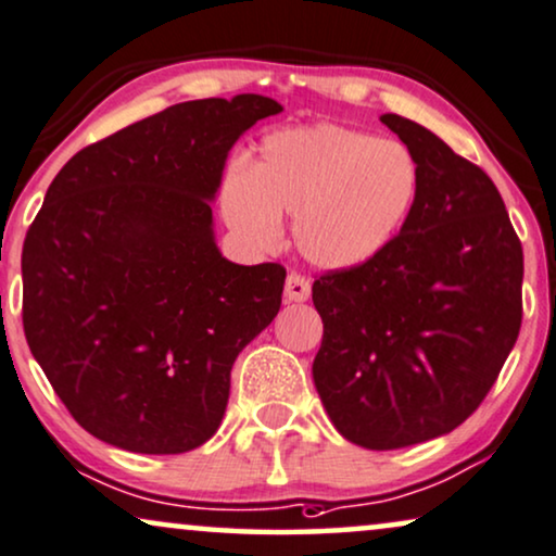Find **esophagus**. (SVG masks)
<instances>
[{
    "label": "esophagus",
    "mask_w": 556,
    "mask_h": 556,
    "mask_svg": "<svg viewBox=\"0 0 556 556\" xmlns=\"http://www.w3.org/2000/svg\"><path fill=\"white\" fill-rule=\"evenodd\" d=\"M308 295H312V283L304 276H299V273H291V276L286 278V301H306Z\"/></svg>",
    "instance_id": "obj_1"
}]
</instances>
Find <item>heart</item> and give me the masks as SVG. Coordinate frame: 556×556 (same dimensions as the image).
<instances>
[{
  "label": "heart",
  "mask_w": 556,
  "mask_h": 556,
  "mask_svg": "<svg viewBox=\"0 0 556 556\" xmlns=\"http://www.w3.org/2000/svg\"><path fill=\"white\" fill-rule=\"evenodd\" d=\"M419 191V161L401 140L321 122L265 137L250 170L227 173L222 214L252 248L276 244L278 216L295 214L301 255L316 268L352 270L391 248Z\"/></svg>",
  "instance_id": "b5f03b06"
}]
</instances>
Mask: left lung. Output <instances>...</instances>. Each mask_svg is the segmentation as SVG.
<instances>
[{
	"mask_svg": "<svg viewBox=\"0 0 556 556\" xmlns=\"http://www.w3.org/2000/svg\"><path fill=\"white\" fill-rule=\"evenodd\" d=\"M380 122L410 148L421 191L383 255L314 280V386L365 450L450 434L480 406L521 329L523 250L488 173L427 127Z\"/></svg>",
	"mask_w": 556,
	"mask_h": 556,
	"instance_id": "1",
	"label": "left lung"
}]
</instances>
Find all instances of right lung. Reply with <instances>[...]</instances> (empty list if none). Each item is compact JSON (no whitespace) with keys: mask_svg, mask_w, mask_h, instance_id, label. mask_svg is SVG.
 <instances>
[{"mask_svg":"<svg viewBox=\"0 0 556 556\" xmlns=\"http://www.w3.org/2000/svg\"><path fill=\"white\" fill-rule=\"evenodd\" d=\"M278 112L261 93L173 104L78 150L50 184L23 248V327L102 442L181 454L219 429L286 270L222 257L212 199L237 137Z\"/></svg>","mask_w":556,"mask_h":556,"instance_id":"obj_1","label":"right lung"}]
</instances>
